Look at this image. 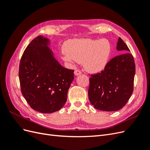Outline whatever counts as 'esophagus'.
I'll return each instance as SVG.
<instances>
[{"label":"esophagus","instance_id":"1","mask_svg":"<svg viewBox=\"0 0 150 150\" xmlns=\"http://www.w3.org/2000/svg\"><path fill=\"white\" fill-rule=\"evenodd\" d=\"M81 73H82V72H81V71H79V70H78V69H77V70H76V71H74V74H75L76 76H79V75L81 74Z\"/></svg>","mask_w":150,"mask_h":150}]
</instances>
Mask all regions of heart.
<instances>
[{
	"mask_svg": "<svg viewBox=\"0 0 150 150\" xmlns=\"http://www.w3.org/2000/svg\"><path fill=\"white\" fill-rule=\"evenodd\" d=\"M62 58L69 62H83L85 69L93 73L101 72L108 64L111 46L106 39H71L64 45Z\"/></svg>",
	"mask_w": 150,
	"mask_h": 150,
	"instance_id": "heart-1",
	"label": "heart"
}]
</instances>
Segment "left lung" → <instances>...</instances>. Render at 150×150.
I'll list each match as a JSON object with an SVG mask.
<instances>
[{"mask_svg":"<svg viewBox=\"0 0 150 150\" xmlns=\"http://www.w3.org/2000/svg\"><path fill=\"white\" fill-rule=\"evenodd\" d=\"M116 49L123 54L112 58L104 71L91 75L88 97L99 110L116 111L128 102L133 91L135 64L129 48L120 38Z\"/></svg>","mask_w":150,"mask_h":150,"instance_id":"obj_1","label":"left lung"}]
</instances>
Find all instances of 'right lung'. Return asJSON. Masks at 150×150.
<instances>
[{"mask_svg":"<svg viewBox=\"0 0 150 150\" xmlns=\"http://www.w3.org/2000/svg\"><path fill=\"white\" fill-rule=\"evenodd\" d=\"M42 35L33 39L22 54L19 77L21 92L33 110L52 113L64 106L74 71L62 67Z\"/></svg>","mask_w":150,"mask_h":150,"instance_id":"1","label":"right lung"}]
</instances>
